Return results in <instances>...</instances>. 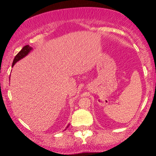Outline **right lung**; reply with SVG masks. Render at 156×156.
Returning a JSON list of instances; mask_svg holds the SVG:
<instances>
[{
  "label": "right lung",
  "instance_id": "1",
  "mask_svg": "<svg viewBox=\"0 0 156 156\" xmlns=\"http://www.w3.org/2000/svg\"><path fill=\"white\" fill-rule=\"evenodd\" d=\"M31 50H32V48L30 47L29 45L24 46V47L22 48V50H21V51H20L19 53L15 55V58H14V60H13V63H12V67L15 65V64L16 63V62H17L18 61L22 59L23 58H24L25 56H26V55L30 53V51H31ZM69 125H67V128H68V127H69Z\"/></svg>",
  "mask_w": 156,
  "mask_h": 156
}]
</instances>
